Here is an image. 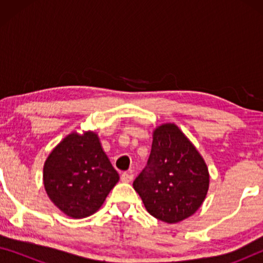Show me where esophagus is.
<instances>
[{"label": "esophagus", "instance_id": "obj_1", "mask_svg": "<svg viewBox=\"0 0 263 263\" xmlns=\"http://www.w3.org/2000/svg\"><path fill=\"white\" fill-rule=\"evenodd\" d=\"M133 177H134L133 172H123V174L121 175V181L124 183H129V182H132Z\"/></svg>", "mask_w": 263, "mask_h": 263}]
</instances>
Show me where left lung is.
<instances>
[{"label": "left lung", "mask_w": 263, "mask_h": 263, "mask_svg": "<svg viewBox=\"0 0 263 263\" xmlns=\"http://www.w3.org/2000/svg\"><path fill=\"white\" fill-rule=\"evenodd\" d=\"M133 186L151 215L175 224L202 204L210 174L199 151L181 129L165 123L154 129L148 161Z\"/></svg>", "instance_id": "obj_1"}]
</instances>
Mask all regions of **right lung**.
I'll use <instances>...</instances> for the list:
<instances>
[{"mask_svg":"<svg viewBox=\"0 0 263 263\" xmlns=\"http://www.w3.org/2000/svg\"><path fill=\"white\" fill-rule=\"evenodd\" d=\"M118 179L95 132H73L66 136L51 151L43 168L50 200L74 219L96 213Z\"/></svg>","mask_w":263,"mask_h":263,"instance_id":"add662e5","label":"right lung"}]
</instances>
